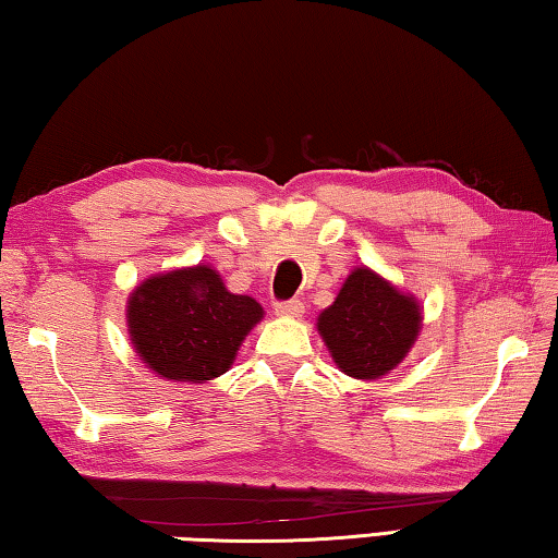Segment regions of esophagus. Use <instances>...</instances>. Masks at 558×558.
Masks as SVG:
<instances>
[{"label":"esophagus","mask_w":558,"mask_h":558,"mask_svg":"<svg viewBox=\"0 0 558 558\" xmlns=\"http://www.w3.org/2000/svg\"><path fill=\"white\" fill-rule=\"evenodd\" d=\"M274 311H277V316L299 318L301 314H304V304H301V301H279V304L274 306Z\"/></svg>","instance_id":"obj_1"}]
</instances>
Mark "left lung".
I'll return each mask as SVG.
<instances>
[{
	"label": "left lung",
	"mask_w": 558,
	"mask_h": 558,
	"mask_svg": "<svg viewBox=\"0 0 558 558\" xmlns=\"http://www.w3.org/2000/svg\"><path fill=\"white\" fill-rule=\"evenodd\" d=\"M422 306L373 269L350 271L333 304L318 316V333L333 363L355 379H379L412 350Z\"/></svg>",
	"instance_id": "obj_1"
}]
</instances>
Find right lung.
<instances>
[{
    "label": "right lung",
    "instance_id": "right-lung-1",
    "mask_svg": "<svg viewBox=\"0 0 558 558\" xmlns=\"http://www.w3.org/2000/svg\"><path fill=\"white\" fill-rule=\"evenodd\" d=\"M264 308L225 289L208 264L156 274L126 301L130 340L146 367L175 383H205L228 373Z\"/></svg>",
    "mask_w": 558,
    "mask_h": 558
}]
</instances>
